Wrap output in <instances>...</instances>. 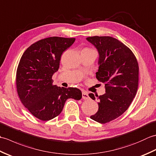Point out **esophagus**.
<instances>
[{
	"label": "esophagus",
	"mask_w": 156,
	"mask_h": 156,
	"mask_svg": "<svg viewBox=\"0 0 156 156\" xmlns=\"http://www.w3.org/2000/svg\"><path fill=\"white\" fill-rule=\"evenodd\" d=\"M82 98L84 99V100H87V99L89 98L88 93L87 92H86V91L82 92Z\"/></svg>",
	"instance_id": "1"
}]
</instances>
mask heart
Returning <instances> with one entry per match:
<instances>
[{"instance_id": "heart-1", "label": "heart", "mask_w": 156, "mask_h": 156, "mask_svg": "<svg viewBox=\"0 0 156 156\" xmlns=\"http://www.w3.org/2000/svg\"><path fill=\"white\" fill-rule=\"evenodd\" d=\"M86 49H87V48H86Z\"/></svg>"}]
</instances>
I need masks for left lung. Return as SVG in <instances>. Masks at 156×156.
Segmentation results:
<instances>
[{"label":"left lung","instance_id":"1","mask_svg":"<svg viewBox=\"0 0 156 156\" xmlns=\"http://www.w3.org/2000/svg\"><path fill=\"white\" fill-rule=\"evenodd\" d=\"M99 54L96 78L105 84L106 93L98 96V110L90 118L106 123L121 116L130 106L137 93L139 66L134 54L122 42L109 36L87 38ZM89 97L95 100L94 95Z\"/></svg>","mask_w":156,"mask_h":156}]
</instances>
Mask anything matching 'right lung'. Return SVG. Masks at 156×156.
<instances>
[{
    "instance_id": "right-lung-1",
    "label": "right lung",
    "mask_w": 156,
    "mask_h": 156,
    "mask_svg": "<svg viewBox=\"0 0 156 156\" xmlns=\"http://www.w3.org/2000/svg\"><path fill=\"white\" fill-rule=\"evenodd\" d=\"M75 38L50 37L33 44L23 53L16 74V90L25 107L41 121L57 117L66 100H80L76 88H60L53 84L52 76L59 67L63 52Z\"/></svg>"
}]
</instances>
